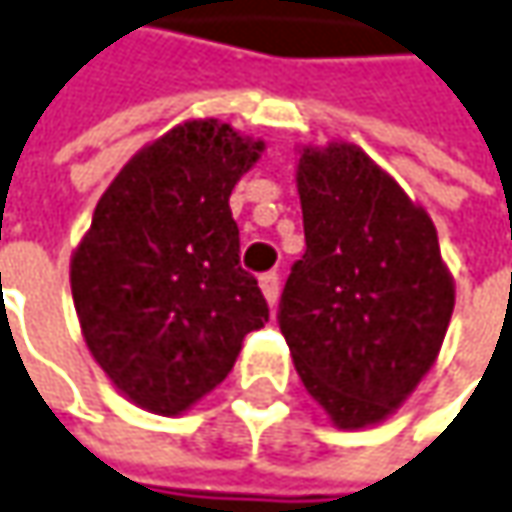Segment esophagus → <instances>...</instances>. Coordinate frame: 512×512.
<instances>
[{
    "label": "esophagus",
    "instance_id": "1",
    "mask_svg": "<svg viewBox=\"0 0 512 512\" xmlns=\"http://www.w3.org/2000/svg\"><path fill=\"white\" fill-rule=\"evenodd\" d=\"M260 289H263L269 307H275L278 304V295H281V278H278V272H263L260 275Z\"/></svg>",
    "mask_w": 512,
    "mask_h": 512
}]
</instances>
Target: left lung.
Here are the masks:
<instances>
[{
  "label": "left lung",
  "instance_id": "left-lung-1",
  "mask_svg": "<svg viewBox=\"0 0 512 512\" xmlns=\"http://www.w3.org/2000/svg\"><path fill=\"white\" fill-rule=\"evenodd\" d=\"M298 196L307 249L278 324L310 397L339 429H365L435 365L452 275L429 214L356 144L304 147Z\"/></svg>",
  "mask_w": 512,
  "mask_h": 512
}]
</instances>
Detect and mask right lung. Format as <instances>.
Listing matches in <instances>:
<instances>
[{"label":"right lung","mask_w":512,"mask_h":512,"mask_svg":"<svg viewBox=\"0 0 512 512\" xmlns=\"http://www.w3.org/2000/svg\"><path fill=\"white\" fill-rule=\"evenodd\" d=\"M260 150L214 118L173 127L112 179L72 255L86 347L153 414H182L214 391L246 333L269 321L228 208Z\"/></svg>","instance_id":"obj_1"}]
</instances>
